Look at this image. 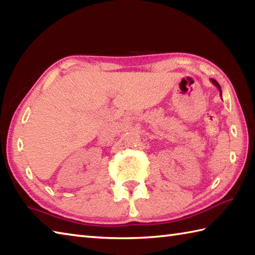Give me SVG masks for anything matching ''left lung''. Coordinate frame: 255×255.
I'll return each mask as SVG.
<instances>
[{
	"label": "left lung",
	"instance_id": "obj_1",
	"mask_svg": "<svg viewBox=\"0 0 255 255\" xmlns=\"http://www.w3.org/2000/svg\"><path fill=\"white\" fill-rule=\"evenodd\" d=\"M210 81H211V83H213V84L216 86V88H217V89L219 90V92H220V97H221V95H223V91H221V86L219 85V83H218L216 80L210 79Z\"/></svg>",
	"mask_w": 255,
	"mask_h": 255
}]
</instances>
